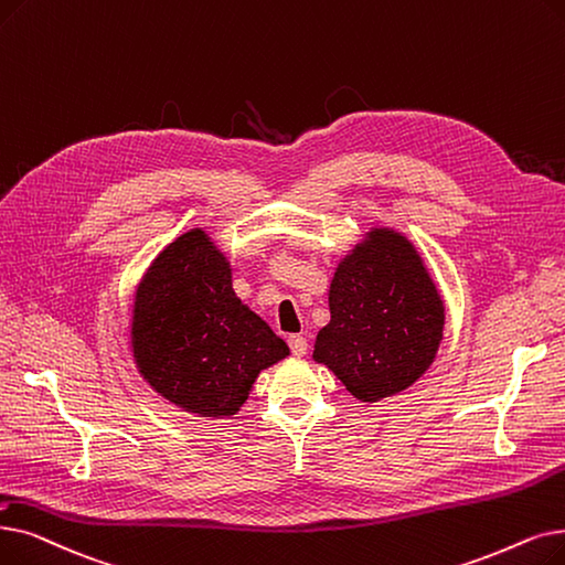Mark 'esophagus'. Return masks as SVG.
I'll list each match as a JSON object with an SVG mask.
<instances>
[{"label":"esophagus","mask_w":565,"mask_h":565,"mask_svg":"<svg viewBox=\"0 0 565 565\" xmlns=\"http://www.w3.org/2000/svg\"><path fill=\"white\" fill-rule=\"evenodd\" d=\"M288 347H290V353H292V355L302 358V355H307V351H309V341H307V337H302V334H290V337H288Z\"/></svg>","instance_id":"34e87169"}]
</instances>
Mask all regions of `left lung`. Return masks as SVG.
<instances>
[{"mask_svg":"<svg viewBox=\"0 0 565 565\" xmlns=\"http://www.w3.org/2000/svg\"><path fill=\"white\" fill-rule=\"evenodd\" d=\"M330 323L316 334L326 364L360 402L399 395L436 358L446 305L415 244L374 226L343 256L328 290Z\"/></svg>","mask_w":565,"mask_h":565,"instance_id":"left-lung-1","label":"left lung"}]
</instances>
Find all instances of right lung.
Listing matches in <instances>:
<instances>
[{
  "label": "right lung",
  "instance_id": "obj_1",
  "mask_svg": "<svg viewBox=\"0 0 565 565\" xmlns=\"http://www.w3.org/2000/svg\"><path fill=\"white\" fill-rule=\"evenodd\" d=\"M131 355L159 397L199 418H231L258 374L290 355L233 290V267L203 228L150 263L134 292Z\"/></svg>",
  "mask_w": 565,
  "mask_h": 565
}]
</instances>
